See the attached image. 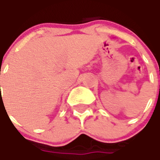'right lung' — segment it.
<instances>
[{
    "instance_id": "obj_1",
    "label": "right lung",
    "mask_w": 160,
    "mask_h": 160,
    "mask_svg": "<svg viewBox=\"0 0 160 160\" xmlns=\"http://www.w3.org/2000/svg\"><path fill=\"white\" fill-rule=\"evenodd\" d=\"M0 87H1V86H0Z\"/></svg>"
}]
</instances>
